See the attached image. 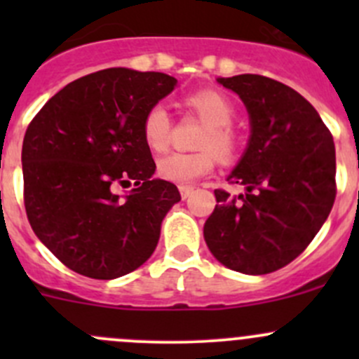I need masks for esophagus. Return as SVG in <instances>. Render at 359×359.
<instances>
[{
    "label": "esophagus",
    "mask_w": 359,
    "mask_h": 359,
    "mask_svg": "<svg viewBox=\"0 0 359 359\" xmlns=\"http://www.w3.org/2000/svg\"><path fill=\"white\" fill-rule=\"evenodd\" d=\"M179 191H180V196H182V200H187V198L193 194L194 187L193 186H180Z\"/></svg>",
    "instance_id": "obj_1"
}]
</instances>
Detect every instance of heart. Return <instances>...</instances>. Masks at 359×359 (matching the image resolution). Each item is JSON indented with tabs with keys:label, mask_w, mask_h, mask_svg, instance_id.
<instances>
[{
	"label": "heart",
	"mask_w": 359,
	"mask_h": 359,
	"mask_svg": "<svg viewBox=\"0 0 359 359\" xmlns=\"http://www.w3.org/2000/svg\"><path fill=\"white\" fill-rule=\"evenodd\" d=\"M187 106L198 112L206 121L198 146L201 151L182 153L175 151L158 159V175L168 182L193 184L201 177L213 172L217 155L229 159L238 151V135L231 128L234 107L226 95L217 90H200L186 99ZM172 119L163 104H154L147 109L142 119V137L147 147L153 151H165L170 144Z\"/></svg>",
	"instance_id": "1"
}]
</instances>
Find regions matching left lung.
<instances>
[{
	"label": "left lung",
	"mask_w": 359,
	"mask_h": 359,
	"mask_svg": "<svg viewBox=\"0 0 359 359\" xmlns=\"http://www.w3.org/2000/svg\"><path fill=\"white\" fill-rule=\"evenodd\" d=\"M243 100L250 140L227 177L247 193L215 189L203 234L220 264L245 274L281 269L313 241L334 206L335 146L318 111L299 92L259 74L219 78Z\"/></svg>",
	"instance_id": "left-lung-1"
}]
</instances>
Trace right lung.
<instances>
[{
  "mask_svg": "<svg viewBox=\"0 0 359 359\" xmlns=\"http://www.w3.org/2000/svg\"><path fill=\"white\" fill-rule=\"evenodd\" d=\"M175 85L163 72L104 69L64 86L29 123L25 213L39 241L74 273L114 280L153 255L180 193L153 179L142 119ZM132 183L125 201L114 193Z\"/></svg>",
  "mask_w": 359,
  "mask_h": 359,
  "instance_id": "1",
  "label": "right lung"
}]
</instances>
